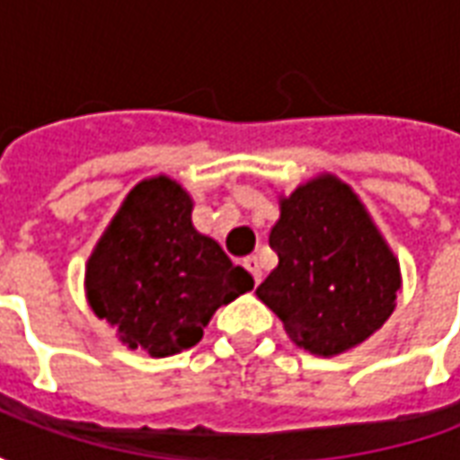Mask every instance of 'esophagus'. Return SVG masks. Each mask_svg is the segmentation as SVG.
Returning <instances> with one entry per match:
<instances>
[{
  "label": "esophagus",
  "instance_id": "34e87169",
  "mask_svg": "<svg viewBox=\"0 0 460 460\" xmlns=\"http://www.w3.org/2000/svg\"><path fill=\"white\" fill-rule=\"evenodd\" d=\"M243 269L249 270L253 283H261V266H259V259H256V256H246V259H243Z\"/></svg>",
  "mask_w": 460,
  "mask_h": 460
}]
</instances>
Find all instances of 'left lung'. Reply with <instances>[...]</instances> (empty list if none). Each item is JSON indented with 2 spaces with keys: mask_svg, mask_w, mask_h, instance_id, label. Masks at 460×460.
Here are the masks:
<instances>
[{
  "mask_svg": "<svg viewBox=\"0 0 460 460\" xmlns=\"http://www.w3.org/2000/svg\"><path fill=\"white\" fill-rule=\"evenodd\" d=\"M269 243L279 266L256 296L296 345L338 355L392 315L399 263L352 190L335 177H318L280 201Z\"/></svg>",
  "mask_w": 460,
  "mask_h": 460,
  "instance_id": "8db88e82",
  "label": "left lung"
}]
</instances>
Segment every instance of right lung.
<instances>
[{
    "label": "right lung",
    "mask_w": 460,
    "mask_h": 460,
    "mask_svg": "<svg viewBox=\"0 0 460 460\" xmlns=\"http://www.w3.org/2000/svg\"><path fill=\"white\" fill-rule=\"evenodd\" d=\"M85 288L125 345L167 357L197 345L217 308L253 288V279L191 226L190 194L155 177L122 201L88 261Z\"/></svg>",
    "instance_id": "1"
}]
</instances>
